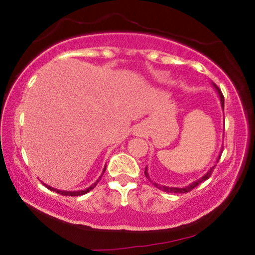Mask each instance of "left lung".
<instances>
[{
  "instance_id": "obj_1",
  "label": "left lung",
  "mask_w": 255,
  "mask_h": 255,
  "mask_svg": "<svg viewBox=\"0 0 255 255\" xmlns=\"http://www.w3.org/2000/svg\"><path fill=\"white\" fill-rule=\"evenodd\" d=\"M214 87L216 88V90H217L218 92V94H219V97H221V102H222V107H223V109H224V96H223V94H222V90L218 88L217 86L215 85L214 83ZM219 159H221V155L218 156V159H217V162L219 161ZM216 166V165H215ZM215 166L212 167V168H210V170H209V172L205 174V175L202 177V179H200V180H197L196 182H194V183H191V184H189V186H187V187H184V188H174V187H166V186H160V184H156V183H153L154 184V187H156L158 188V189H160V190H162V191H166V193H174V194H182V193H189L190 190H193L194 188H196L198 184H201L202 182H203V181H205V180H208L209 177L211 176V174H212V172H214V169H215ZM145 176L147 177V179L149 180V177H148V173H147V168H145Z\"/></svg>"
}]
</instances>
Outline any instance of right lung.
I'll return each instance as SVG.
<instances>
[{
	"instance_id": "1",
	"label": "right lung",
	"mask_w": 255,
	"mask_h": 255,
	"mask_svg": "<svg viewBox=\"0 0 255 255\" xmlns=\"http://www.w3.org/2000/svg\"><path fill=\"white\" fill-rule=\"evenodd\" d=\"M104 172H106V167H104V169H103V173H102V175H103V174H104ZM102 175H101V176L99 177V180H97L96 182L93 184V186H90L89 188H87L86 190H80V191H62V190H57V189H53V188L48 187V186H46V184H45V187H47L48 189H51V190L55 191V193H58V194H60V195H64V196H80V195H85V194L88 193V191H90V190H92V189H94V188L96 187V184L99 183V181L101 180V177H102Z\"/></svg>"
}]
</instances>
